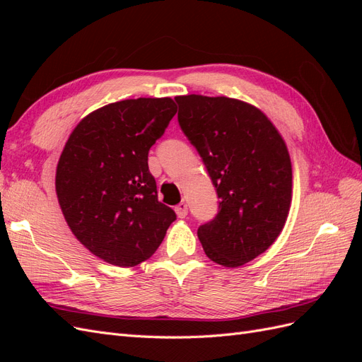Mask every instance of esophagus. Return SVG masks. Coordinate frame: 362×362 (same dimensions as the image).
<instances>
[{"label": "esophagus", "instance_id": "34e87169", "mask_svg": "<svg viewBox=\"0 0 362 362\" xmlns=\"http://www.w3.org/2000/svg\"><path fill=\"white\" fill-rule=\"evenodd\" d=\"M187 204L185 202H180L177 206H175V213H177V216L180 217V218H184L185 216H187Z\"/></svg>", "mask_w": 362, "mask_h": 362}]
</instances>
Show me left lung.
<instances>
[{
  "instance_id": "1",
  "label": "left lung",
  "mask_w": 362,
  "mask_h": 362,
  "mask_svg": "<svg viewBox=\"0 0 362 362\" xmlns=\"http://www.w3.org/2000/svg\"><path fill=\"white\" fill-rule=\"evenodd\" d=\"M178 122L218 196V213L198 228L206 257L240 267L266 252L286 225L293 172L286 141L255 105L226 96H177Z\"/></svg>"
}]
</instances>
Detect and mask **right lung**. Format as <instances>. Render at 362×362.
Masks as SVG:
<instances>
[{
  "label": "right lung",
  "instance_id": "obj_1",
  "mask_svg": "<svg viewBox=\"0 0 362 362\" xmlns=\"http://www.w3.org/2000/svg\"><path fill=\"white\" fill-rule=\"evenodd\" d=\"M177 113L170 98L104 105L74 128L59 158L56 193L76 240L108 264L152 257L177 214L158 201L148 152Z\"/></svg>",
  "mask_w": 362,
  "mask_h": 362
}]
</instances>
